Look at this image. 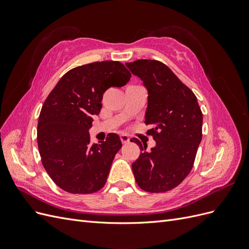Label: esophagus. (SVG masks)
I'll use <instances>...</instances> for the list:
<instances>
[{"label":"esophagus","instance_id":"34e87169","mask_svg":"<svg viewBox=\"0 0 249 249\" xmlns=\"http://www.w3.org/2000/svg\"><path fill=\"white\" fill-rule=\"evenodd\" d=\"M120 139H122V142L124 144H126V143L130 142V137L127 136V135H122V136H120Z\"/></svg>","mask_w":249,"mask_h":249}]
</instances>
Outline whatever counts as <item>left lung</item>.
<instances>
[{"mask_svg": "<svg viewBox=\"0 0 249 249\" xmlns=\"http://www.w3.org/2000/svg\"><path fill=\"white\" fill-rule=\"evenodd\" d=\"M125 65L147 90L144 123L150 125L147 134L156 141L147 152L133 138L141 149L132 164L135 179L144 191H169L189 175L201 141L202 113L197 99L160 61L141 59Z\"/></svg>", "mask_w": 249, "mask_h": 249, "instance_id": "1", "label": "left lung"}]
</instances>
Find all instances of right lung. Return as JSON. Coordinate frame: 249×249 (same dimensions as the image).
Listing matches in <instances>:
<instances>
[{"instance_id": "obj_1", "label": "right lung", "mask_w": 249, "mask_h": 249, "mask_svg": "<svg viewBox=\"0 0 249 249\" xmlns=\"http://www.w3.org/2000/svg\"><path fill=\"white\" fill-rule=\"evenodd\" d=\"M130 79V71L118 61L93 62L67 71L47 97L37 142L44 169L62 190L88 194L106 184L122 141L112 133L101 144H91L89 130L101 111L104 92Z\"/></svg>"}]
</instances>
